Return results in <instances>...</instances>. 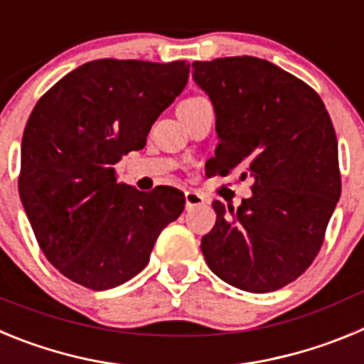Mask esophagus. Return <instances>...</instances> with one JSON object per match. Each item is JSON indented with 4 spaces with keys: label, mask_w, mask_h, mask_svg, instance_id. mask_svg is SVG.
<instances>
[{
    "label": "esophagus",
    "mask_w": 364,
    "mask_h": 364,
    "mask_svg": "<svg viewBox=\"0 0 364 364\" xmlns=\"http://www.w3.org/2000/svg\"><path fill=\"white\" fill-rule=\"evenodd\" d=\"M204 204V197L197 191H186V208L191 210V208H197V205Z\"/></svg>",
    "instance_id": "1"
}]
</instances>
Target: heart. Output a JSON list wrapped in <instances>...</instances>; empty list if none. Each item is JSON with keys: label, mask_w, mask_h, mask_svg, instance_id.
I'll return each instance as SVG.
<instances>
[{"label": "heart", "mask_w": 364, "mask_h": 364, "mask_svg": "<svg viewBox=\"0 0 364 364\" xmlns=\"http://www.w3.org/2000/svg\"><path fill=\"white\" fill-rule=\"evenodd\" d=\"M197 98H198V96H197Z\"/></svg>", "instance_id": "heart-1"}]
</instances>
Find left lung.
<instances>
[{
	"label": "left lung",
	"mask_w": 364,
	"mask_h": 364,
	"mask_svg": "<svg viewBox=\"0 0 364 364\" xmlns=\"http://www.w3.org/2000/svg\"><path fill=\"white\" fill-rule=\"evenodd\" d=\"M193 80L217 114L218 144L205 175L253 180L252 197L237 210L213 202L204 259L239 290L275 291L310 268L341 197L330 114L308 83L260 58L195 62Z\"/></svg>",
	"instance_id": "1"
}]
</instances>
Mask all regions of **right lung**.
Masks as SVG:
<instances>
[{"mask_svg":"<svg viewBox=\"0 0 364 364\" xmlns=\"http://www.w3.org/2000/svg\"><path fill=\"white\" fill-rule=\"evenodd\" d=\"M184 60H95L38 100L21 140L19 197L47 260L102 291L149 262L160 231L184 211L171 186L138 191L114 164L144 149L151 125L188 83Z\"/></svg>","mask_w":364,"mask_h":364,"instance_id":"obj_1","label":"right lung"}]
</instances>
